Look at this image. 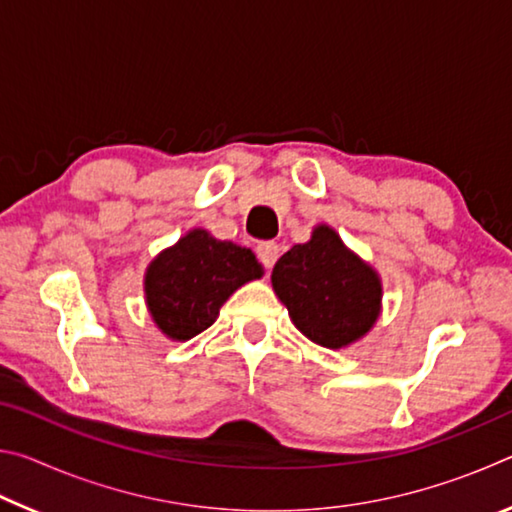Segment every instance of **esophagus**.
<instances>
[{"instance_id": "1", "label": "esophagus", "mask_w": 512, "mask_h": 512, "mask_svg": "<svg viewBox=\"0 0 512 512\" xmlns=\"http://www.w3.org/2000/svg\"><path fill=\"white\" fill-rule=\"evenodd\" d=\"M255 253L259 262H262L266 268H273L277 257H280V246H277L275 241H259Z\"/></svg>"}]
</instances>
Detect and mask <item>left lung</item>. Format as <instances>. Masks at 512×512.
<instances>
[{
  "label": "left lung",
  "instance_id": "obj_1",
  "mask_svg": "<svg viewBox=\"0 0 512 512\" xmlns=\"http://www.w3.org/2000/svg\"><path fill=\"white\" fill-rule=\"evenodd\" d=\"M271 280L293 325L323 348L336 350L361 339L379 316L377 273L327 225H318L307 244L277 259Z\"/></svg>",
  "mask_w": 512,
  "mask_h": 512
}]
</instances>
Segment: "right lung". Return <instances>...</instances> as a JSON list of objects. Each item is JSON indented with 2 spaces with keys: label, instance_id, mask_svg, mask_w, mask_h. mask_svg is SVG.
Here are the masks:
<instances>
[{
  "label": "right lung",
  "instance_id": "right-lung-1",
  "mask_svg": "<svg viewBox=\"0 0 512 512\" xmlns=\"http://www.w3.org/2000/svg\"><path fill=\"white\" fill-rule=\"evenodd\" d=\"M262 275L248 248L192 230L153 259L144 291L151 316L169 339L187 341L210 327L241 284Z\"/></svg>",
  "mask_w": 512,
  "mask_h": 512
}]
</instances>
